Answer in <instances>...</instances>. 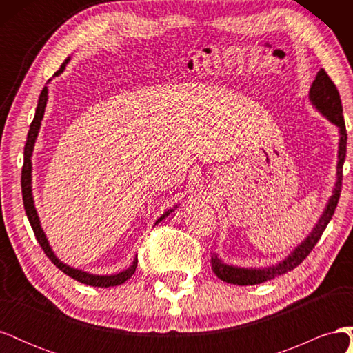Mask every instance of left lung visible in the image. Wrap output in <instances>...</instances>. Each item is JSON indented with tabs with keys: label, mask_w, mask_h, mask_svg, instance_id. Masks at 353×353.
<instances>
[{
	"label": "left lung",
	"mask_w": 353,
	"mask_h": 353,
	"mask_svg": "<svg viewBox=\"0 0 353 353\" xmlns=\"http://www.w3.org/2000/svg\"><path fill=\"white\" fill-rule=\"evenodd\" d=\"M309 101H311L312 108L321 113L328 122L337 126L339 131V148H337V172H336V183L331 191V196L328 197L325 208L321 213V216L316 221L311 232L303 239L302 243H299L296 248L288 253L285 258L280 262H276L270 266H263V268H245V266L237 265H228L223 262L218 253L212 254V271L215 272L219 280L237 284V285H254L265 281H270L275 276L283 275L288 271L294 270L297 265H301L306 256L311 253L315 248L318 240L321 239L325 227L331 221V216L334 215V210L337 206V201L341 191V179H343V163L346 157V144H347V134L343 119V109H341V100L336 85L328 78L324 69L319 70L315 77V81L309 90Z\"/></svg>",
	"instance_id": "1"
}]
</instances>
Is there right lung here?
Listing matches in <instances>:
<instances>
[{"mask_svg": "<svg viewBox=\"0 0 353 353\" xmlns=\"http://www.w3.org/2000/svg\"><path fill=\"white\" fill-rule=\"evenodd\" d=\"M69 61H70V57H68L65 61H63L61 68L54 73V77H59V74H61L63 72H65ZM54 77H52V78H54ZM47 101H48V87L46 85L44 90L41 91L38 105H37V110H35V116H34V121H32L30 128H29V132H28V140H26V145H25V162H23V169H22L23 205H25L26 216L29 219L30 227H32V230H34L35 237H37L39 245L42 248V250H44V253L48 256L50 261L54 263L61 272H65L66 275H69L70 279L77 280V281H79L82 284L92 285V287H114V285H121L125 281L130 280L131 276H132V274L135 272L137 263H138L137 256L134 258L132 263L128 266L126 270H123L121 272L110 274V275H108V274H105V275L91 274V272L83 271V270H79V268H73V266H70V265L65 263L63 261H60L57 258V254L54 253V250H52V248L50 245V241H48V239L46 236L44 230H42V227H41V221H39L38 212H37V208H35V201H34V194H32V153H34V147H35L37 138H38V134H39V128H41V121H42V117H44V113H46ZM178 206L179 205H175L172 209L166 210L163 215L154 222V225H157L160 221H163L168 215H170V213H172Z\"/></svg>", "mask_w": 353, "mask_h": 353, "instance_id": "right-lung-1", "label": "right lung"}]
</instances>
